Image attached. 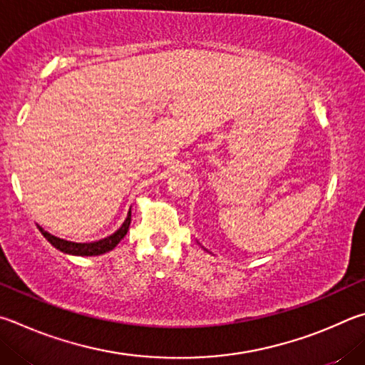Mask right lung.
Segmentation results:
<instances>
[{
  "instance_id": "obj_1",
  "label": "right lung",
  "mask_w": 365,
  "mask_h": 365,
  "mask_svg": "<svg viewBox=\"0 0 365 365\" xmlns=\"http://www.w3.org/2000/svg\"><path fill=\"white\" fill-rule=\"evenodd\" d=\"M130 222H131V212L128 213L125 222L121 225V227L117 232H113L112 235H108V237L102 239V240L91 242V244H76V242H68V240L59 239V237H56V235L46 232L40 226H38V229H40V232L44 235V239H46L51 245L56 247L57 250L68 253V255H78V257H96V255H102V253H106L117 247L118 242L126 235L128 227H130Z\"/></svg>"
}]
</instances>
